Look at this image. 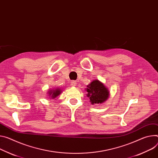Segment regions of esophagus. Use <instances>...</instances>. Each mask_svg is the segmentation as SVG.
Segmentation results:
<instances>
[{
    "mask_svg": "<svg viewBox=\"0 0 158 158\" xmlns=\"http://www.w3.org/2000/svg\"><path fill=\"white\" fill-rule=\"evenodd\" d=\"M70 85H71V86H73V87L76 86V81H72L71 83H70Z\"/></svg>",
    "mask_w": 158,
    "mask_h": 158,
    "instance_id": "34e87169",
    "label": "esophagus"
}]
</instances>
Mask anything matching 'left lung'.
Returning <instances> with one entry per match:
<instances>
[{
    "mask_svg": "<svg viewBox=\"0 0 158 158\" xmlns=\"http://www.w3.org/2000/svg\"><path fill=\"white\" fill-rule=\"evenodd\" d=\"M87 97L92 105L102 104L106 101L109 98L110 91L104 84L98 79L93 80L85 88Z\"/></svg>",
    "mask_w": 158,
    "mask_h": 158,
    "instance_id": "8db88e82",
    "label": "left lung"
}]
</instances>
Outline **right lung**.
Here are the masks:
<instances>
[{
  "label": "right lung",
  "instance_id": "obj_1",
  "mask_svg": "<svg viewBox=\"0 0 158 158\" xmlns=\"http://www.w3.org/2000/svg\"><path fill=\"white\" fill-rule=\"evenodd\" d=\"M62 93V90L60 88H56V89H49V91L47 92V94L49 96V98L50 99H55L57 96H59Z\"/></svg>",
  "mask_w": 158,
  "mask_h": 158
}]
</instances>
